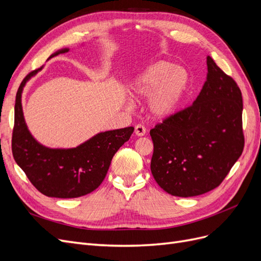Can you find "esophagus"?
<instances>
[{"label":"esophagus","mask_w":261,"mask_h":261,"mask_svg":"<svg viewBox=\"0 0 261 261\" xmlns=\"http://www.w3.org/2000/svg\"><path fill=\"white\" fill-rule=\"evenodd\" d=\"M135 134H136L137 136H139V137L144 136L145 134H146V128H145V126H144V125H141V124L136 125V127H135Z\"/></svg>","instance_id":"1"}]
</instances>
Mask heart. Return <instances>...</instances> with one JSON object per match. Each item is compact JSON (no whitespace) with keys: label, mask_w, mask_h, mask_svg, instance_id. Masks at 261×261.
<instances>
[{"label":"heart","mask_w":261,"mask_h":261,"mask_svg":"<svg viewBox=\"0 0 261 261\" xmlns=\"http://www.w3.org/2000/svg\"><path fill=\"white\" fill-rule=\"evenodd\" d=\"M128 88L136 99L151 97L150 113L163 121L174 115L185 102L191 91V77L184 68L156 61L134 75Z\"/></svg>","instance_id":"1"}]
</instances>
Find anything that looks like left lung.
<instances>
[{"mask_svg":"<svg viewBox=\"0 0 261 261\" xmlns=\"http://www.w3.org/2000/svg\"><path fill=\"white\" fill-rule=\"evenodd\" d=\"M206 82L193 105L150 130V169L163 191L194 197L218 187L244 149L239 86L210 57Z\"/></svg>","mask_w":261,"mask_h":261,"instance_id":"8db88e82","label":"left lung"}]
</instances>
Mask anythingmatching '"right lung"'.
Returning <instances> with one entry per match:
<instances>
[{
  "label": "right lung",
  "mask_w": 261,
  "mask_h": 261,
  "mask_svg": "<svg viewBox=\"0 0 261 261\" xmlns=\"http://www.w3.org/2000/svg\"><path fill=\"white\" fill-rule=\"evenodd\" d=\"M68 51V48L58 50L49 59ZM42 68L43 66L27 75L18 88L15 101L13 155L40 193L55 198H77L99 187L113 155L130 138L134 127L98 133L74 148L43 146L28 129L21 106L23 87Z\"/></svg>",
  "instance_id": "add662e5"
}]
</instances>
